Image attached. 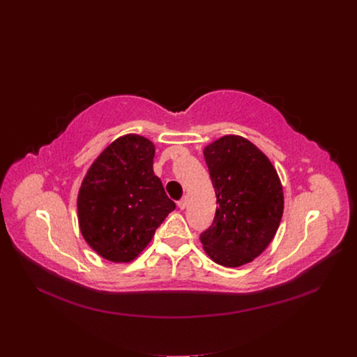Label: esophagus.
Wrapping results in <instances>:
<instances>
[{
    "label": "esophagus",
    "mask_w": 357,
    "mask_h": 357,
    "mask_svg": "<svg viewBox=\"0 0 357 357\" xmlns=\"http://www.w3.org/2000/svg\"><path fill=\"white\" fill-rule=\"evenodd\" d=\"M186 205H188V199H186V198H182L181 201H178V207H179L181 210H185Z\"/></svg>",
    "instance_id": "34e87169"
}]
</instances>
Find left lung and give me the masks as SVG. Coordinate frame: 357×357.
<instances>
[{"instance_id": "1", "label": "left lung", "mask_w": 357, "mask_h": 357, "mask_svg": "<svg viewBox=\"0 0 357 357\" xmlns=\"http://www.w3.org/2000/svg\"><path fill=\"white\" fill-rule=\"evenodd\" d=\"M218 207L199 238L215 264L238 268L273 240L284 214V190L268 156L241 136H222L204 149Z\"/></svg>"}]
</instances>
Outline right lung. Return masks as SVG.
Returning <instances> with one entry per match:
<instances>
[{"instance_id":"add662e5","label":"right lung","mask_w":357,"mask_h":357,"mask_svg":"<svg viewBox=\"0 0 357 357\" xmlns=\"http://www.w3.org/2000/svg\"><path fill=\"white\" fill-rule=\"evenodd\" d=\"M155 144L126 135L93 160L78 192L82 237L101 257L127 264L152 240L175 202L153 172Z\"/></svg>"}]
</instances>
